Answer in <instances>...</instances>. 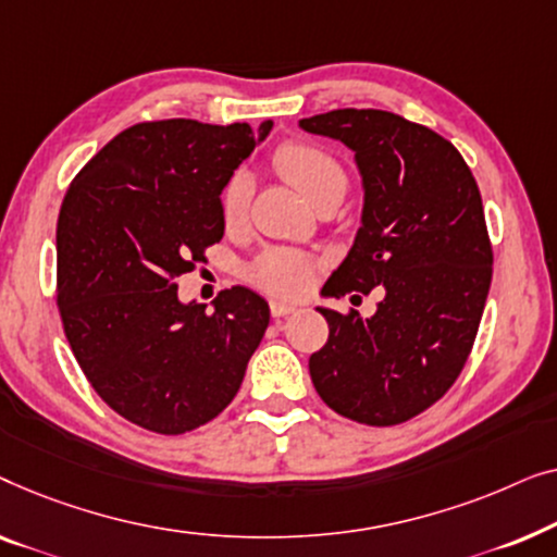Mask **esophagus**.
<instances>
[{"mask_svg":"<svg viewBox=\"0 0 557 557\" xmlns=\"http://www.w3.org/2000/svg\"><path fill=\"white\" fill-rule=\"evenodd\" d=\"M270 312H272V318H285V315H289V312H295V305L282 302V300H272Z\"/></svg>","mask_w":557,"mask_h":557,"instance_id":"esophagus-1","label":"esophagus"}]
</instances>
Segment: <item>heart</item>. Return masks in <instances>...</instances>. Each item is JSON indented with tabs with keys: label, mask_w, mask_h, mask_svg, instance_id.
I'll list each match as a JSON object with an SVG mask.
<instances>
[{
	"label": "heart",
	"mask_w": 557,
	"mask_h": 557,
	"mask_svg": "<svg viewBox=\"0 0 557 557\" xmlns=\"http://www.w3.org/2000/svg\"><path fill=\"white\" fill-rule=\"evenodd\" d=\"M272 163L287 184H293L305 199L318 207L320 201L343 197L346 191V169L331 151L310 140H285L272 153ZM252 203V178L245 171H237L222 191V219L226 226H239L249 214ZM318 272L315 257L297 252V249H268L249 268V282L262 287L264 293L280 297H300L308 293Z\"/></svg>",
	"instance_id": "1"
}]
</instances>
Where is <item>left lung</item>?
Instances as JSON below:
<instances>
[{"mask_svg":"<svg viewBox=\"0 0 557 557\" xmlns=\"http://www.w3.org/2000/svg\"><path fill=\"white\" fill-rule=\"evenodd\" d=\"M300 128L356 151L363 224L323 295L379 289L371 318L323 310L327 343L310 379L335 413L368 426L404 424L459 379L487 302L492 242L467 161L421 123L341 108Z\"/></svg>","mask_w":557,"mask_h":557,"instance_id":"left-lung-1","label":"left lung"}]
</instances>
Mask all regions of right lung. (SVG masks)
<instances>
[{"instance_id":"add662e5","label":"right lung","mask_w":557,"mask_h":557,"mask_svg":"<svg viewBox=\"0 0 557 557\" xmlns=\"http://www.w3.org/2000/svg\"><path fill=\"white\" fill-rule=\"evenodd\" d=\"M272 128L146 121L67 186L58 216V310L85 379L115 413L178 436L216 419L270 325L247 287L214 312L178 302V277L224 237L222 189Z\"/></svg>"}]
</instances>
